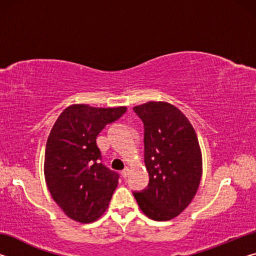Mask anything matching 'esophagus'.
<instances>
[{
    "label": "esophagus",
    "mask_w": 256,
    "mask_h": 256,
    "mask_svg": "<svg viewBox=\"0 0 256 256\" xmlns=\"http://www.w3.org/2000/svg\"><path fill=\"white\" fill-rule=\"evenodd\" d=\"M120 174H122V176L124 177V178H125V177H128V174H130V168H125V170H123L122 172H120Z\"/></svg>",
    "instance_id": "esophagus-1"
}]
</instances>
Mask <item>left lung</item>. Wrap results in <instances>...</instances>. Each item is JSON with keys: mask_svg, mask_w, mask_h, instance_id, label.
<instances>
[{"mask_svg": "<svg viewBox=\"0 0 256 256\" xmlns=\"http://www.w3.org/2000/svg\"><path fill=\"white\" fill-rule=\"evenodd\" d=\"M144 124V164L149 185L133 193L141 211L156 222L183 212L198 192L202 177V152L188 118L166 102L133 107Z\"/></svg>", "mask_w": 256, "mask_h": 256, "instance_id": "left-lung-1", "label": "left lung"}]
</instances>
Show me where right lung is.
<instances>
[{"instance_id":"obj_1","label":"right lung","mask_w":256,"mask_h":256,"mask_svg":"<svg viewBox=\"0 0 256 256\" xmlns=\"http://www.w3.org/2000/svg\"><path fill=\"white\" fill-rule=\"evenodd\" d=\"M128 108L74 104L56 120L46 142L44 174L53 200L68 218L90 224L107 210L118 175L102 164L96 138Z\"/></svg>"}]
</instances>
